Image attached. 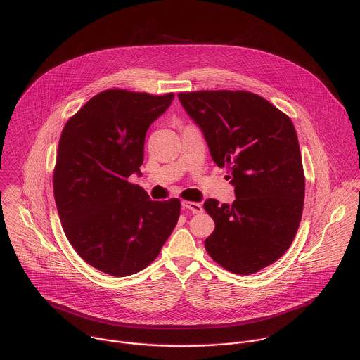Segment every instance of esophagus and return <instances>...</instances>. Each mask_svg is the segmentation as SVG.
I'll use <instances>...</instances> for the list:
<instances>
[{"mask_svg":"<svg viewBox=\"0 0 360 360\" xmlns=\"http://www.w3.org/2000/svg\"><path fill=\"white\" fill-rule=\"evenodd\" d=\"M181 206H183V209H188V210H191L193 213H202V212H204V207H202L201 204H198V202L183 201Z\"/></svg>","mask_w":360,"mask_h":360,"instance_id":"obj_1","label":"esophagus"}]
</instances>
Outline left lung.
<instances>
[{
  "label": "left lung",
  "instance_id": "obj_1",
  "mask_svg": "<svg viewBox=\"0 0 360 360\" xmlns=\"http://www.w3.org/2000/svg\"><path fill=\"white\" fill-rule=\"evenodd\" d=\"M179 100L204 133L213 162L227 166L231 205L204 204L214 220L205 248L236 274H254L290 248L302 217L305 176L291 119L254 93L193 91Z\"/></svg>",
  "mask_w": 360,
  "mask_h": 360
}]
</instances>
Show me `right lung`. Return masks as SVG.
<instances>
[{
	"label": "right lung",
	"instance_id": "obj_1",
	"mask_svg": "<svg viewBox=\"0 0 360 360\" xmlns=\"http://www.w3.org/2000/svg\"><path fill=\"white\" fill-rule=\"evenodd\" d=\"M173 93L151 96L110 89L65 124L53 170V197L63 231L80 257L115 277L146 269L180 216V201H151L137 184L148 127Z\"/></svg>",
	"mask_w": 360,
	"mask_h": 360
}]
</instances>
